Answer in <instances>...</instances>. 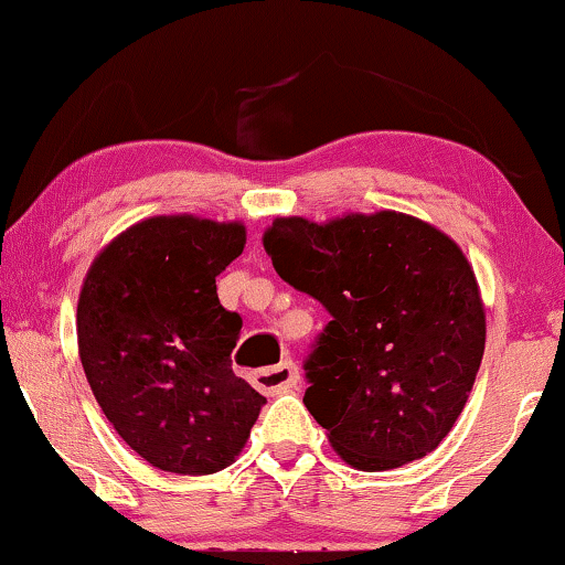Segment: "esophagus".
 <instances>
[{
  "instance_id": "obj_1",
  "label": "esophagus",
  "mask_w": 565,
  "mask_h": 565,
  "mask_svg": "<svg viewBox=\"0 0 565 565\" xmlns=\"http://www.w3.org/2000/svg\"><path fill=\"white\" fill-rule=\"evenodd\" d=\"M253 383H255V388L263 391V394L276 396V394H284V391L297 388L299 370L291 360H284L274 367H266V370H258V373H253Z\"/></svg>"
}]
</instances>
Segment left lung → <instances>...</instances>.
I'll return each mask as SVG.
<instances>
[{
    "instance_id": "8db88e82",
    "label": "left lung",
    "mask_w": 565,
    "mask_h": 565,
    "mask_svg": "<svg viewBox=\"0 0 565 565\" xmlns=\"http://www.w3.org/2000/svg\"><path fill=\"white\" fill-rule=\"evenodd\" d=\"M263 247L331 312L305 362V406L333 451L362 472L435 451L484 354V305L461 247L398 211L278 216Z\"/></svg>"
}]
</instances>
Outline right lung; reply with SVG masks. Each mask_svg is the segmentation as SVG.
<instances>
[{"mask_svg": "<svg viewBox=\"0 0 565 565\" xmlns=\"http://www.w3.org/2000/svg\"><path fill=\"white\" fill-rule=\"evenodd\" d=\"M245 239L239 221L151 216L117 234L85 274V377L119 438L163 472L226 469L266 404L234 375L242 318L216 295V276Z\"/></svg>", "mask_w": 565, "mask_h": 565, "instance_id": "add662e5", "label": "right lung"}]
</instances>
